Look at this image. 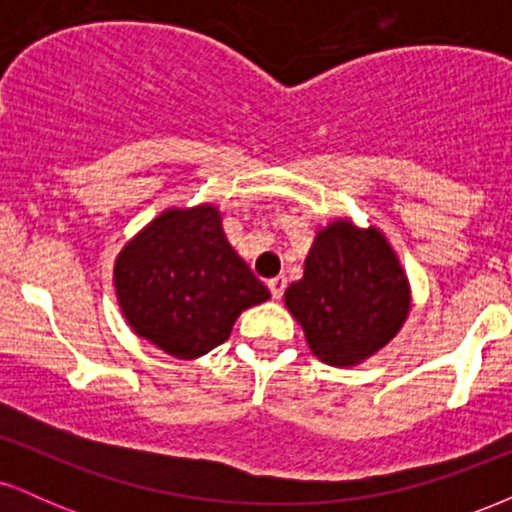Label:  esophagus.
I'll return each mask as SVG.
<instances>
[{
  "mask_svg": "<svg viewBox=\"0 0 512 512\" xmlns=\"http://www.w3.org/2000/svg\"><path fill=\"white\" fill-rule=\"evenodd\" d=\"M267 286H269V291H272L274 298H281V293H284V289H286V279L284 276H274V279L267 281Z\"/></svg>",
  "mask_w": 512,
  "mask_h": 512,
  "instance_id": "obj_1",
  "label": "esophagus"
}]
</instances>
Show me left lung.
Wrapping results in <instances>:
<instances>
[{
  "label": "left lung",
  "mask_w": 512,
  "mask_h": 512,
  "mask_svg": "<svg viewBox=\"0 0 512 512\" xmlns=\"http://www.w3.org/2000/svg\"><path fill=\"white\" fill-rule=\"evenodd\" d=\"M284 303L303 327L313 356L354 368L385 349L411 313V284L395 248L378 226L337 216L320 226L303 276Z\"/></svg>",
  "instance_id": "left-lung-1"
}]
</instances>
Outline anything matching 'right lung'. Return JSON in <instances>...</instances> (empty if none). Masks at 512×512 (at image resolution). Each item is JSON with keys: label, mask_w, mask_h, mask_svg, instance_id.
I'll use <instances>...</instances> for the list:
<instances>
[{"label": "right lung", "mask_w": 512, "mask_h": 512, "mask_svg": "<svg viewBox=\"0 0 512 512\" xmlns=\"http://www.w3.org/2000/svg\"><path fill=\"white\" fill-rule=\"evenodd\" d=\"M113 286L129 330L180 361L226 342L240 313L272 296L211 202L168 207L146 223L117 252Z\"/></svg>", "instance_id": "right-lung-1"}]
</instances>
